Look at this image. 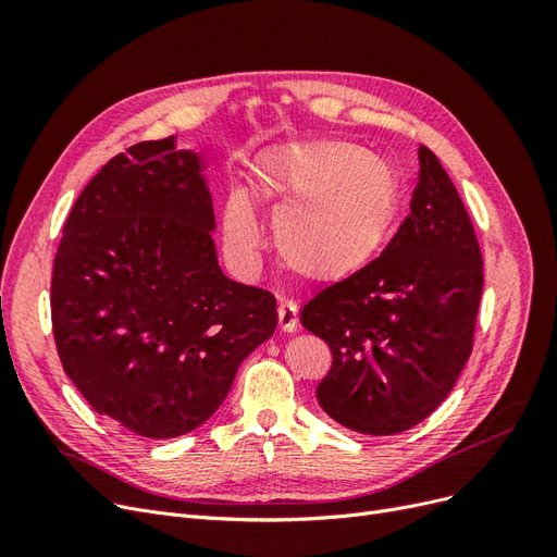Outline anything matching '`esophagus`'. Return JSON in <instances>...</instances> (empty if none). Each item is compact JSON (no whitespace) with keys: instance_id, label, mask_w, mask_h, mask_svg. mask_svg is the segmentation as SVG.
<instances>
[{"instance_id":"obj_1","label":"esophagus","mask_w":557,"mask_h":557,"mask_svg":"<svg viewBox=\"0 0 557 557\" xmlns=\"http://www.w3.org/2000/svg\"><path fill=\"white\" fill-rule=\"evenodd\" d=\"M299 325V318H297V305L290 299H283L278 301V327L283 332H295Z\"/></svg>"}]
</instances>
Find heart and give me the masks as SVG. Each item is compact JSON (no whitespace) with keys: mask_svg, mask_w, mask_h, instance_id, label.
Wrapping results in <instances>:
<instances>
[{"mask_svg":"<svg viewBox=\"0 0 557 557\" xmlns=\"http://www.w3.org/2000/svg\"><path fill=\"white\" fill-rule=\"evenodd\" d=\"M258 190L278 197L276 246L293 272L318 283L342 281L372 262L395 230L401 183L395 166L346 141L285 144L256 164ZM225 242L250 258L262 230L244 193L225 207Z\"/></svg>","mask_w":557,"mask_h":557,"instance_id":"obj_1","label":"heart"}]
</instances>
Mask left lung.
I'll use <instances>...</instances> for the list:
<instances>
[{"mask_svg": "<svg viewBox=\"0 0 557 557\" xmlns=\"http://www.w3.org/2000/svg\"><path fill=\"white\" fill-rule=\"evenodd\" d=\"M411 213L358 274L309 299L301 325L332 350L318 383L330 418L362 434H397L450 393L474 348L483 258L450 176L418 148Z\"/></svg>", "mask_w": 557, "mask_h": 557, "instance_id": "left-lung-1", "label": "left lung"}]
</instances>
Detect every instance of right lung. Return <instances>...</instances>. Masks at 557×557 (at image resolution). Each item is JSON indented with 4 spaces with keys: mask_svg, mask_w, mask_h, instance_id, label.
<instances>
[{
    "mask_svg": "<svg viewBox=\"0 0 557 557\" xmlns=\"http://www.w3.org/2000/svg\"><path fill=\"white\" fill-rule=\"evenodd\" d=\"M201 158L139 141L83 188L53 262L50 318L64 374L121 428L172 440L227 397L276 330V299L218 267Z\"/></svg>",
    "mask_w": 557,
    "mask_h": 557,
    "instance_id": "obj_1",
    "label": "right lung"
}]
</instances>
